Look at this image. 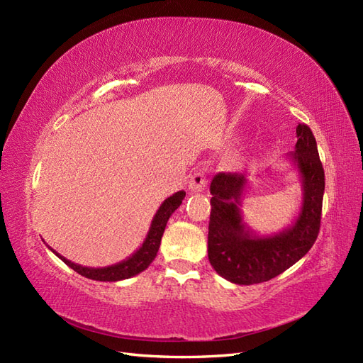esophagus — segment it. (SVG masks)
Returning <instances> with one entry per match:
<instances>
[{"mask_svg":"<svg viewBox=\"0 0 363 363\" xmlns=\"http://www.w3.org/2000/svg\"><path fill=\"white\" fill-rule=\"evenodd\" d=\"M207 169L206 168H201L196 172H194V175L191 177V182H189V191L192 194H199V192H203L206 188H207Z\"/></svg>","mask_w":363,"mask_h":363,"instance_id":"obj_1","label":"esophagus"}]
</instances>
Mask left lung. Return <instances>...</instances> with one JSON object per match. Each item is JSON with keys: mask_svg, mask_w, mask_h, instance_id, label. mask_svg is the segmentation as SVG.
<instances>
[{"mask_svg": "<svg viewBox=\"0 0 363 363\" xmlns=\"http://www.w3.org/2000/svg\"><path fill=\"white\" fill-rule=\"evenodd\" d=\"M288 157L301 177L303 203L292 225L277 235L259 236L244 223L240 207L247 179L242 174L219 172L211 183L207 252L213 269L228 281H268L291 268L315 244L325 180L315 136L306 124L296 127L295 151Z\"/></svg>", "mask_w": 363, "mask_h": 363, "instance_id": "1", "label": "left lung"}]
</instances>
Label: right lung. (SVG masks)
Returning a JSON list of instances; mask_svg holds the SVG:
<instances>
[{"mask_svg": "<svg viewBox=\"0 0 363 363\" xmlns=\"http://www.w3.org/2000/svg\"><path fill=\"white\" fill-rule=\"evenodd\" d=\"M184 195H186L184 191H179V192H175L174 195L168 196V199L162 203V206L159 207V211L156 212L155 218H152L144 244H142L139 247V250H136L130 257H127L123 262L115 263V265L104 267V268L82 267V265H79V263H74L68 259H65L63 256L59 255V252L54 251L51 247H48V248L59 259H62L65 263H67L69 268H72L75 272H79L80 276H83L86 279L98 280V281H119V280L138 276L139 272L147 269L150 267V263L155 260V257L157 256V251H159V247H160V240H162V236H163V232H164V227H167L169 216L180 207L182 201L184 199Z\"/></svg>", "mask_w": 363, "mask_h": 363, "instance_id": "right-lung-1", "label": "right lung"}]
</instances>
